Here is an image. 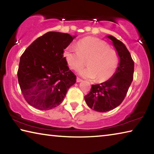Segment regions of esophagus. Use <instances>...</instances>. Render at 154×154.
<instances>
[{"label": "esophagus", "instance_id": "obj_1", "mask_svg": "<svg viewBox=\"0 0 154 154\" xmlns=\"http://www.w3.org/2000/svg\"><path fill=\"white\" fill-rule=\"evenodd\" d=\"M82 79H80V78H78V77L77 78V82H78V83H79V82H82Z\"/></svg>", "mask_w": 154, "mask_h": 154}]
</instances>
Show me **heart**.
I'll list each match as a JSON object with an SVG mask.
<instances>
[{
    "instance_id": "b5f03b06",
    "label": "heart",
    "mask_w": 154,
    "mask_h": 154,
    "mask_svg": "<svg viewBox=\"0 0 154 154\" xmlns=\"http://www.w3.org/2000/svg\"><path fill=\"white\" fill-rule=\"evenodd\" d=\"M64 57L71 69L78 71L87 60L88 66L79 71L81 77L103 82L113 76L118 67L119 56L116 50L109 48L105 41L94 37L82 38L77 43V49L68 48Z\"/></svg>"
}]
</instances>
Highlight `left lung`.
<instances>
[{"label":"left lung","instance_id":"1","mask_svg":"<svg viewBox=\"0 0 154 154\" xmlns=\"http://www.w3.org/2000/svg\"><path fill=\"white\" fill-rule=\"evenodd\" d=\"M106 37L118 54V67L110 79L92 85L90 93L84 96L87 105L98 112L111 111L120 105L133 80L134 64L126 45L113 36Z\"/></svg>","mask_w":154,"mask_h":154}]
</instances>
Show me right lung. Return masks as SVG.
Wrapping results in <instances>:
<instances>
[{
  "label": "right lung",
  "mask_w": 154,
  "mask_h": 154,
  "mask_svg": "<svg viewBox=\"0 0 154 154\" xmlns=\"http://www.w3.org/2000/svg\"><path fill=\"white\" fill-rule=\"evenodd\" d=\"M75 37L67 33L47 32L21 56L18 82L25 100L33 107L46 111L58 106L76 82L64 57V50Z\"/></svg>",
  "instance_id": "right-lung-1"
}]
</instances>
